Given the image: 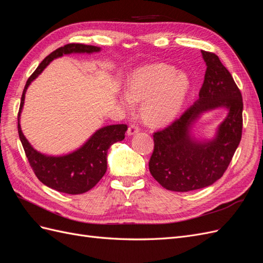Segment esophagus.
<instances>
[{"mask_svg":"<svg viewBox=\"0 0 263 263\" xmlns=\"http://www.w3.org/2000/svg\"><path fill=\"white\" fill-rule=\"evenodd\" d=\"M138 132H139V128H138L137 126L130 125V126L128 127V129H127V135H128V136H133V135L137 134Z\"/></svg>","mask_w":263,"mask_h":263,"instance_id":"obj_1","label":"esophagus"}]
</instances>
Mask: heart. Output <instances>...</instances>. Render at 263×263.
Instances as JSON below:
<instances>
[{
  "label": "heart",
  "mask_w": 263,
  "mask_h": 263,
  "mask_svg": "<svg viewBox=\"0 0 263 263\" xmlns=\"http://www.w3.org/2000/svg\"><path fill=\"white\" fill-rule=\"evenodd\" d=\"M191 89V79L183 71L168 65L138 68L128 79L127 90L119 94V103L127 109L142 100V113L150 123L161 125L176 117Z\"/></svg>",
  "instance_id": "1"
}]
</instances>
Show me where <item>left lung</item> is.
<instances>
[{
    "label": "left lung",
    "mask_w": 263,
    "mask_h": 263,
    "mask_svg": "<svg viewBox=\"0 0 263 263\" xmlns=\"http://www.w3.org/2000/svg\"><path fill=\"white\" fill-rule=\"evenodd\" d=\"M201 52L206 71L198 99L170 126L154 134L149 171L164 189L174 192L203 189L220 179L241 139V93L217 55ZM217 108L226 109L228 115L214 137L196 139L194 127L198 119Z\"/></svg>",
    "instance_id": "obj_1"
}]
</instances>
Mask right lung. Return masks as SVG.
I'll return each mask as SVG.
<instances>
[{
	"label": "right lung",
	"instance_id": "add662e5",
	"mask_svg": "<svg viewBox=\"0 0 263 263\" xmlns=\"http://www.w3.org/2000/svg\"><path fill=\"white\" fill-rule=\"evenodd\" d=\"M101 47L69 44L52 51L41 62L35 72L29 77L22 94L18 112V135L29 164L36 177L45 185L67 194H82L98 184L107 170V150L117 141L125 138L127 125H107L98 129L82 146L61 156H51L36 150L24 136L21 128V114L25 102V94L30 83L41 74L49 63L71 53L100 52Z\"/></svg>",
	"mask_w": 263,
	"mask_h": 263
}]
</instances>
